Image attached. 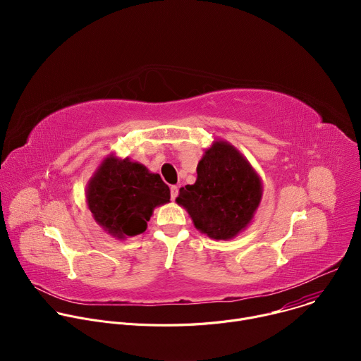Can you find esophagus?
<instances>
[{
    "mask_svg": "<svg viewBox=\"0 0 361 361\" xmlns=\"http://www.w3.org/2000/svg\"><path fill=\"white\" fill-rule=\"evenodd\" d=\"M170 194H171V200L174 201L176 197L178 195V187H177V185H171V187H170Z\"/></svg>",
    "mask_w": 361,
    "mask_h": 361,
    "instance_id": "34e87169",
    "label": "esophagus"
}]
</instances>
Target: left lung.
Returning a JSON list of instances; mask_svg holds the SVG:
<instances>
[{"instance_id": "8db88e82", "label": "left lung", "mask_w": 361, "mask_h": 361, "mask_svg": "<svg viewBox=\"0 0 361 361\" xmlns=\"http://www.w3.org/2000/svg\"><path fill=\"white\" fill-rule=\"evenodd\" d=\"M263 197V183L250 161L228 141L205 148L197 180L180 188L176 198L194 227L213 240H231L254 219Z\"/></svg>"}]
</instances>
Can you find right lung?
Listing matches in <instances>:
<instances>
[{"instance_id":"1","label":"right lung","mask_w":361,"mask_h":361,"mask_svg":"<svg viewBox=\"0 0 361 361\" xmlns=\"http://www.w3.org/2000/svg\"><path fill=\"white\" fill-rule=\"evenodd\" d=\"M85 198L95 223L126 240L147 230L154 209L170 202V188L160 174L110 154L88 180Z\"/></svg>"}]
</instances>
